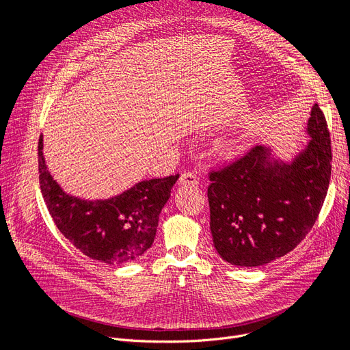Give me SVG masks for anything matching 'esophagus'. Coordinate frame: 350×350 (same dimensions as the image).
Here are the masks:
<instances>
[{
    "label": "esophagus",
    "instance_id": "esophagus-1",
    "mask_svg": "<svg viewBox=\"0 0 350 350\" xmlns=\"http://www.w3.org/2000/svg\"><path fill=\"white\" fill-rule=\"evenodd\" d=\"M199 184V180L196 177L195 173H191V172H187V173H183L178 178V185H188V187H196Z\"/></svg>",
    "mask_w": 350,
    "mask_h": 350
}]
</instances>
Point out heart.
Wrapping results in <instances>:
<instances>
[{"label": "heart", "mask_w": 350, "mask_h": 350, "mask_svg": "<svg viewBox=\"0 0 350 350\" xmlns=\"http://www.w3.org/2000/svg\"><path fill=\"white\" fill-rule=\"evenodd\" d=\"M231 146H232V144H230V142H227V144H224V148H226V149H230V148H231Z\"/></svg>", "instance_id": "heart-1"}]
</instances>
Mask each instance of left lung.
Instances as JSON below:
<instances>
[{"label":"left lung","mask_w":350,"mask_h":350,"mask_svg":"<svg viewBox=\"0 0 350 350\" xmlns=\"http://www.w3.org/2000/svg\"><path fill=\"white\" fill-rule=\"evenodd\" d=\"M310 138L289 161L258 145L230 166L211 173V231L220 258L258 267L288 252L312 230L331 177V139L323 111L313 105Z\"/></svg>","instance_id":"left-lung-1"}]
</instances>
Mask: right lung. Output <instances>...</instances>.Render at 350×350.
<instances>
[{
	"instance_id": "add662e5",
	"label": "right lung",
	"mask_w": 350,
	"mask_h": 350,
	"mask_svg": "<svg viewBox=\"0 0 350 350\" xmlns=\"http://www.w3.org/2000/svg\"><path fill=\"white\" fill-rule=\"evenodd\" d=\"M38 141L41 193L58 230L85 256L107 265L134 262L152 246L159 215L177 176L142 180L107 199H85L64 191L49 173Z\"/></svg>"
}]
</instances>
